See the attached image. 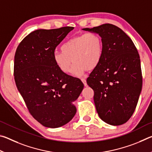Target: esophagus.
Instances as JSON below:
<instances>
[{"label": "esophagus", "mask_w": 152, "mask_h": 152, "mask_svg": "<svg viewBox=\"0 0 152 152\" xmlns=\"http://www.w3.org/2000/svg\"><path fill=\"white\" fill-rule=\"evenodd\" d=\"M81 80H82V82H83L84 85L85 86H87V83H86V79H84V78H82V79H81Z\"/></svg>", "instance_id": "obj_1"}]
</instances>
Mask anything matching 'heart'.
<instances>
[{"label": "heart", "mask_w": 152, "mask_h": 152, "mask_svg": "<svg viewBox=\"0 0 152 152\" xmlns=\"http://www.w3.org/2000/svg\"><path fill=\"white\" fill-rule=\"evenodd\" d=\"M61 51L53 53V60L61 72H70L80 77L86 70H92L99 66L103 56L104 45L101 36L87 33L68 39L61 46Z\"/></svg>", "instance_id": "heart-1"}]
</instances>
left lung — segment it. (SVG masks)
<instances>
[{"label": "left lung", "instance_id": "1", "mask_svg": "<svg viewBox=\"0 0 152 152\" xmlns=\"http://www.w3.org/2000/svg\"><path fill=\"white\" fill-rule=\"evenodd\" d=\"M101 36L103 56L87 78L94 91V102L100 118L120 125L132 116L142 88L140 58L131 38L114 25L107 23L82 29Z\"/></svg>", "mask_w": 152, "mask_h": 152}]
</instances>
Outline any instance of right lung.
<instances>
[{
    "label": "right lung",
    "instance_id": "right-lung-1",
    "mask_svg": "<svg viewBox=\"0 0 152 152\" xmlns=\"http://www.w3.org/2000/svg\"><path fill=\"white\" fill-rule=\"evenodd\" d=\"M73 27L38 29L27 35L17 48L14 77L18 91L33 117L46 127L57 128L72 119V102L84 88L79 78L59 70L53 53Z\"/></svg>",
    "mask_w": 152,
    "mask_h": 152
}]
</instances>
